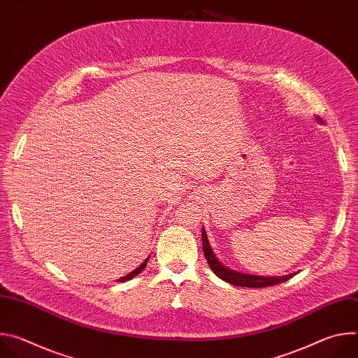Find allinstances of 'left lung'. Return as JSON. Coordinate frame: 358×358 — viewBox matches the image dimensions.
Segmentation results:
<instances>
[{"label":"left lung","instance_id":"obj_1","mask_svg":"<svg viewBox=\"0 0 358 358\" xmlns=\"http://www.w3.org/2000/svg\"><path fill=\"white\" fill-rule=\"evenodd\" d=\"M319 123H323L322 119L317 117ZM202 249H203V255H206V259L211 268V271L222 280H225L227 283L235 285V286H242V287H266V286H273L278 283H283L286 280H289L292 276H294L296 273H290V275H285V276H258V275H249V273H241L238 271L229 269L227 268L224 264H221V261L217 258V255L214 253L208 236H207V231L206 228H202Z\"/></svg>","mask_w":358,"mask_h":358}]
</instances>
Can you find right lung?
Listing matches in <instances>:
<instances>
[{
  "label": "right lung",
  "instance_id": "obj_1",
  "mask_svg": "<svg viewBox=\"0 0 358 358\" xmlns=\"http://www.w3.org/2000/svg\"><path fill=\"white\" fill-rule=\"evenodd\" d=\"M148 259H150V257H148V258H147V259H145V261H144V262H143V264H141V265H140V266H138V268H137V269H134V271H133V272H130V273H129V275H126V276H123V278H120V279H119V280H117V282H122V283H123V282H127V280H130V279H133V278H134V276H137V275H138V273H140V272H141V271H143V269H144V268H145V265H147V262H148Z\"/></svg>",
  "mask_w": 358,
  "mask_h": 358
}]
</instances>
